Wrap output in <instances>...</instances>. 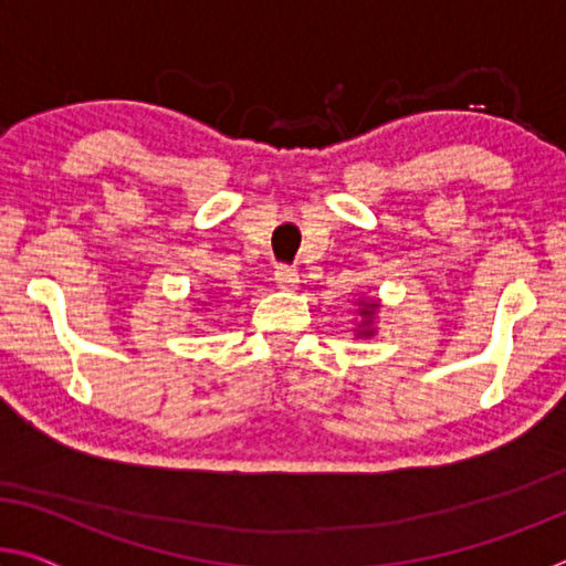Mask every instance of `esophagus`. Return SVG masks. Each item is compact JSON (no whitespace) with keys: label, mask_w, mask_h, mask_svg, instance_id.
<instances>
[{"label":"esophagus","mask_w":566,"mask_h":566,"mask_svg":"<svg viewBox=\"0 0 566 566\" xmlns=\"http://www.w3.org/2000/svg\"><path fill=\"white\" fill-rule=\"evenodd\" d=\"M274 280H276V284H280V290H294V286L300 284V274H297V269H292V266H276Z\"/></svg>","instance_id":"obj_1"}]
</instances>
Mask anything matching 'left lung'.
<instances>
[{
    "instance_id": "obj_1",
    "label": "left lung",
    "mask_w": 566,
    "mask_h": 566,
    "mask_svg": "<svg viewBox=\"0 0 566 566\" xmlns=\"http://www.w3.org/2000/svg\"><path fill=\"white\" fill-rule=\"evenodd\" d=\"M380 304L378 302H360V327H357V335L360 337H370L373 335V319H375V310H378Z\"/></svg>"
}]
</instances>
